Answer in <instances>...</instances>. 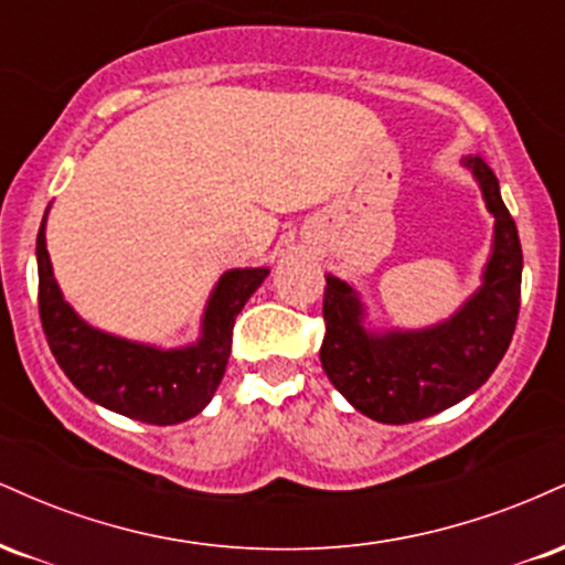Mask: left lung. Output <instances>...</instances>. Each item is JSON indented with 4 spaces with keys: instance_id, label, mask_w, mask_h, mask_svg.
Listing matches in <instances>:
<instances>
[{
    "instance_id": "obj_1",
    "label": "left lung",
    "mask_w": 565,
    "mask_h": 565,
    "mask_svg": "<svg viewBox=\"0 0 565 565\" xmlns=\"http://www.w3.org/2000/svg\"><path fill=\"white\" fill-rule=\"evenodd\" d=\"M465 164L481 183L497 223L483 287L459 313L423 332L372 334L364 329V308L355 291L327 276L321 366L337 391L377 423H417L468 398L491 377L515 334L523 270L515 220L499 196L491 167L481 157Z\"/></svg>"
}]
</instances>
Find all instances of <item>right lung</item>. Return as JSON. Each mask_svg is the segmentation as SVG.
I'll return each mask as SVG.
<instances>
[{
    "label": "right lung",
    "mask_w": 565,
    "mask_h": 565,
    "mask_svg": "<svg viewBox=\"0 0 565 565\" xmlns=\"http://www.w3.org/2000/svg\"><path fill=\"white\" fill-rule=\"evenodd\" d=\"M44 220L36 236L39 319L57 366L89 401L129 419L174 425L199 414L228 366L236 316L270 270H228L212 291L196 345L159 350L93 329L71 310L53 278Z\"/></svg>",
    "instance_id": "right-lung-1"
}]
</instances>
